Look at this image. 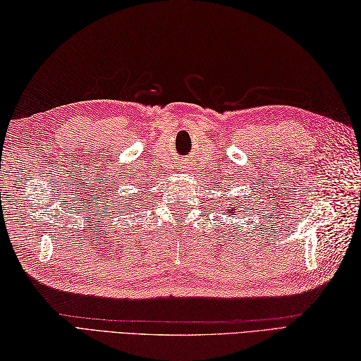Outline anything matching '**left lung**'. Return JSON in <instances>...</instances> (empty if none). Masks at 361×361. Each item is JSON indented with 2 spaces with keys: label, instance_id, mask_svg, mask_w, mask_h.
<instances>
[{
  "label": "left lung",
  "instance_id": "obj_1",
  "mask_svg": "<svg viewBox=\"0 0 361 361\" xmlns=\"http://www.w3.org/2000/svg\"><path fill=\"white\" fill-rule=\"evenodd\" d=\"M245 212V211H243ZM221 214H224V216H229V217H237V216H239V214H242L240 212V209L239 208H237V206L235 204H233V208H229V209H225L224 212H221Z\"/></svg>",
  "mask_w": 361,
  "mask_h": 361
}]
</instances>
